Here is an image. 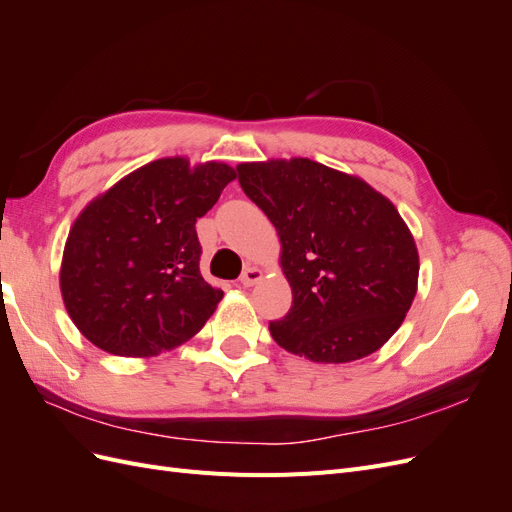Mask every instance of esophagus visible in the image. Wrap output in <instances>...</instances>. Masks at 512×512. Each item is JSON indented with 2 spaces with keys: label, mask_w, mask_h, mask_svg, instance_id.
<instances>
[{
  "label": "esophagus",
  "mask_w": 512,
  "mask_h": 512,
  "mask_svg": "<svg viewBox=\"0 0 512 512\" xmlns=\"http://www.w3.org/2000/svg\"><path fill=\"white\" fill-rule=\"evenodd\" d=\"M260 280H262V271L256 269V267H245V271H243L241 277H239L241 286H245V288H250V286L258 284Z\"/></svg>",
  "instance_id": "esophagus-1"
}]
</instances>
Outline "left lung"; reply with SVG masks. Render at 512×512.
I'll return each mask as SVG.
<instances>
[{
	"instance_id": "1",
	"label": "left lung",
	"mask_w": 512,
	"mask_h": 512,
	"mask_svg": "<svg viewBox=\"0 0 512 512\" xmlns=\"http://www.w3.org/2000/svg\"><path fill=\"white\" fill-rule=\"evenodd\" d=\"M239 183L277 230L292 305L269 322L284 350L314 363L376 352L414 301L418 252L389 198L307 158L247 162Z\"/></svg>"
}]
</instances>
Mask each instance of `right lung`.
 Listing matches in <instances>:
<instances>
[{
	"label": "right lung",
	"instance_id": "add662e5",
	"mask_svg": "<svg viewBox=\"0 0 512 512\" xmlns=\"http://www.w3.org/2000/svg\"><path fill=\"white\" fill-rule=\"evenodd\" d=\"M235 168L185 158L141 166L94 198L64 247L59 286L72 322L117 356H156L188 342L224 292L200 275L196 220Z\"/></svg>",
	"mask_w": 512,
	"mask_h": 512
}]
</instances>
